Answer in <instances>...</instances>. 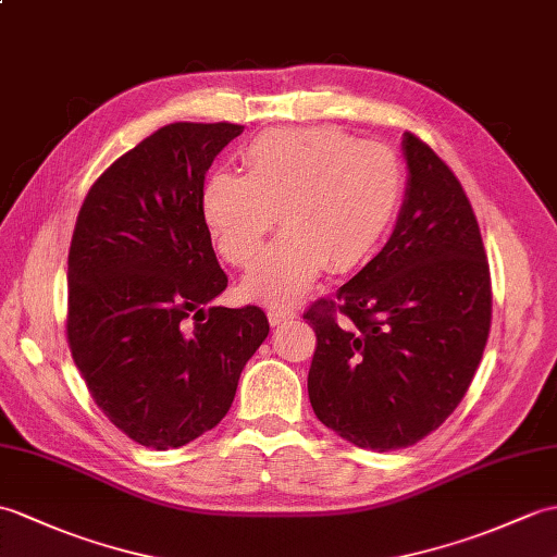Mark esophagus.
<instances>
[{"label":"esophagus","instance_id":"1","mask_svg":"<svg viewBox=\"0 0 557 557\" xmlns=\"http://www.w3.org/2000/svg\"><path fill=\"white\" fill-rule=\"evenodd\" d=\"M294 318H296V313L289 308H268V320L273 327H280L282 322H289Z\"/></svg>","mask_w":557,"mask_h":557}]
</instances>
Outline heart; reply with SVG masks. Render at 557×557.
Segmentation results:
<instances>
[{"instance_id": "1", "label": "heart", "mask_w": 557, "mask_h": 557, "mask_svg": "<svg viewBox=\"0 0 557 557\" xmlns=\"http://www.w3.org/2000/svg\"><path fill=\"white\" fill-rule=\"evenodd\" d=\"M244 175L215 171L201 189V215L227 263L247 268L277 213L287 232L244 277L242 292L289 306L330 268L348 273L377 251L404 194V165L380 141L339 127H284L251 139Z\"/></svg>"}]
</instances>
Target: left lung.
Wrapping results in <instances>:
<instances>
[{
    "label": "left lung",
    "mask_w": 557,
    "mask_h": 557,
    "mask_svg": "<svg viewBox=\"0 0 557 557\" xmlns=\"http://www.w3.org/2000/svg\"><path fill=\"white\" fill-rule=\"evenodd\" d=\"M406 197L384 249L304 315L318 346L308 398L318 420L370 450L418 444L458 408L491 327L480 225L454 171L404 133ZM345 315L337 321L333 308Z\"/></svg>",
    "instance_id": "8db88e82"
}]
</instances>
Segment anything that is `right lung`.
Returning a JSON list of instances; mask_svg holds the SVG:
<instances>
[{
  "label": "right lung",
  "instance_id": "add662e5",
  "mask_svg": "<svg viewBox=\"0 0 557 557\" xmlns=\"http://www.w3.org/2000/svg\"><path fill=\"white\" fill-rule=\"evenodd\" d=\"M235 123H171L103 173L69 251V344L97 406L133 442L180 448L225 418L268 337L258 306H211L227 287L201 189Z\"/></svg>",
  "mask_w": 557,
  "mask_h": 557
}]
</instances>
